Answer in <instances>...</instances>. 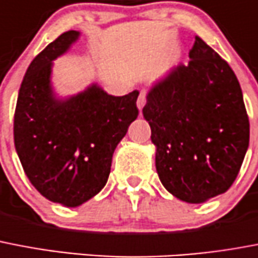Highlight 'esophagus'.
<instances>
[{
	"mask_svg": "<svg viewBox=\"0 0 258 258\" xmlns=\"http://www.w3.org/2000/svg\"><path fill=\"white\" fill-rule=\"evenodd\" d=\"M145 104H146V93L145 92H141L139 96V100H137V108L141 110V109L145 106Z\"/></svg>",
	"mask_w": 258,
	"mask_h": 258,
	"instance_id": "1",
	"label": "esophagus"
}]
</instances>
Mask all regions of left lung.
Here are the masks:
<instances>
[{
    "label": "left lung",
    "mask_w": 258,
    "mask_h": 258,
    "mask_svg": "<svg viewBox=\"0 0 258 258\" xmlns=\"http://www.w3.org/2000/svg\"><path fill=\"white\" fill-rule=\"evenodd\" d=\"M189 58L153 85L142 114L165 189L200 204L225 193L236 180L249 146V118L225 59L199 36Z\"/></svg>",
    "instance_id": "obj_1"
}]
</instances>
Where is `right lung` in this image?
Instances as JSON below:
<instances>
[{
    "mask_svg": "<svg viewBox=\"0 0 258 258\" xmlns=\"http://www.w3.org/2000/svg\"><path fill=\"white\" fill-rule=\"evenodd\" d=\"M78 36L62 33L36 55L14 112V145L25 174L44 197L71 208L105 186L114 149L139 116V90L116 97L92 85L67 100L55 98L51 61Z\"/></svg>",
    "mask_w": 258,
    "mask_h": 258,
    "instance_id": "obj_1",
    "label": "right lung"
}]
</instances>
